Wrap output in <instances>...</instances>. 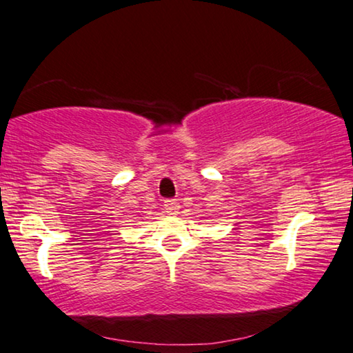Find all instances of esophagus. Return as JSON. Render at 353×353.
<instances>
[{"mask_svg":"<svg viewBox=\"0 0 353 353\" xmlns=\"http://www.w3.org/2000/svg\"><path fill=\"white\" fill-rule=\"evenodd\" d=\"M181 205L177 203V200H166L164 201V211H166L168 214H176L177 211H179Z\"/></svg>","mask_w":353,"mask_h":353,"instance_id":"esophagus-1","label":"esophagus"}]
</instances>
